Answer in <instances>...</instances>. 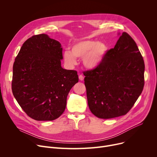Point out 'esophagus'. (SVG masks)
I'll list each match as a JSON object with an SVG mask.
<instances>
[{"mask_svg": "<svg viewBox=\"0 0 157 157\" xmlns=\"http://www.w3.org/2000/svg\"><path fill=\"white\" fill-rule=\"evenodd\" d=\"M79 79L80 81H83L84 79V76L83 75H81V74H79Z\"/></svg>", "mask_w": 157, "mask_h": 157, "instance_id": "esophagus-1", "label": "esophagus"}]
</instances>
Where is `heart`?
<instances>
[{"label": "heart", "mask_w": 157, "mask_h": 157, "mask_svg": "<svg viewBox=\"0 0 157 157\" xmlns=\"http://www.w3.org/2000/svg\"><path fill=\"white\" fill-rule=\"evenodd\" d=\"M109 51V46L103 41L93 39H82L76 41L71 46V50L63 53L65 63L73 67L78 63V59H83L84 67L94 70L102 63Z\"/></svg>", "instance_id": "obj_1"}]
</instances>
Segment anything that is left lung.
I'll return each instance as SVG.
<instances>
[{
    "instance_id": "left-lung-1",
    "label": "left lung",
    "mask_w": 157,
    "mask_h": 157,
    "mask_svg": "<svg viewBox=\"0 0 157 157\" xmlns=\"http://www.w3.org/2000/svg\"><path fill=\"white\" fill-rule=\"evenodd\" d=\"M95 69L84 72L88 107L95 117L109 119L126 114L141 94L144 63L137 46L127 33Z\"/></svg>"
}]
</instances>
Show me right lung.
Returning a JSON list of instances; mask_svg holds the SVG:
<instances>
[{"label":"right lung","mask_w":157,"mask_h":157,"mask_svg":"<svg viewBox=\"0 0 157 157\" xmlns=\"http://www.w3.org/2000/svg\"><path fill=\"white\" fill-rule=\"evenodd\" d=\"M62 59L61 44L45 34L28 39L16 57L13 94L34 120L52 121L65 111L69 92L79 79L76 71L62 67Z\"/></svg>","instance_id":"1"}]
</instances>
